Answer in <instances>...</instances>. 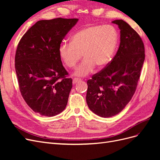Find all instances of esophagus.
Masks as SVG:
<instances>
[{"mask_svg": "<svg viewBox=\"0 0 160 160\" xmlns=\"http://www.w3.org/2000/svg\"><path fill=\"white\" fill-rule=\"evenodd\" d=\"M81 79H79V78H74L73 79H72V83L73 84H75L76 83H77L78 81H80Z\"/></svg>", "mask_w": 160, "mask_h": 160, "instance_id": "obj_1", "label": "esophagus"}]
</instances>
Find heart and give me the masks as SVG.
Here are the masks:
<instances>
[{
    "mask_svg": "<svg viewBox=\"0 0 160 160\" xmlns=\"http://www.w3.org/2000/svg\"><path fill=\"white\" fill-rule=\"evenodd\" d=\"M118 41V35L112 26L95 25L77 32L71 43L62 42L59 47L61 61L69 68L75 67L83 55L84 60L76 69L74 75L85 77L96 66L102 69L112 57Z\"/></svg>",
    "mask_w": 160,
    "mask_h": 160,
    "instance_id": "b5f03b06",
    "label": "heart"
}]
</instances>
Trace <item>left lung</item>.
<instances>
[{
	"label": "left lung",
	"instance_id": "obj_1",
	"mask_svg": "<svg viewBox=\"0 0 160 160\" xmlns=\"http://www.w3.org/2000/svg\"><path fill=\"white\" fill-rule=\"evenodd\" d=\"M120 29L118 51L110 63L87 82L89 108L101 118L120 113L132 99L145 60L141 37L129 24L115 20Z\"/></svg>",
	"mask_w": 160,
	"mask_h": 160
}]
</instances>
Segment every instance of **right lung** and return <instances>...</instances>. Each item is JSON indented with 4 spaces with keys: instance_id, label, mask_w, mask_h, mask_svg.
<instances>
[{
    "instance_id": "obj_1",
    "label": "right lung",
    "mask_w": 160,
    "mask_h": 160,
    "mask_svg": "<svg viewBox=\"0 0 160 160\" xmlns=\"http://www.w3.org/2000/svg\"><path fill=\"white\" fill-rule=\"evenodd\" d=\"M78 18H57L37 21L22 36L15 55L19 89L36 113L52 117L68 102L72 79L59 55V47Z\"/></svg>"
}]
</instances>
